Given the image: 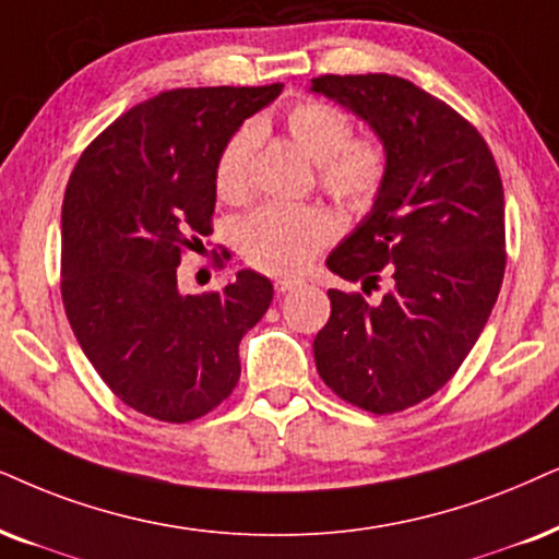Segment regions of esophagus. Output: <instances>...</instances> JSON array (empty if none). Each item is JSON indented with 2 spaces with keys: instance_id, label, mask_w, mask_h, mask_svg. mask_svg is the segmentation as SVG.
I'll return each instance as SVG.
<instances>
[{
  "instance_id": "34e87169",
  "label": "esophagus",
  "mask_w": 559,
  "mask_h": 559,
  "mask_svg": "<svg viewBox=\"0 0 559 559\" xmlns=\"http://www.w3.org/2000/svg\"><path fill=\"white\" fill-rule=\"evenodd\" d=\"M275 292L278 294H286V292H294L296 286H301V281H296V278H275Z\"/></svg>"
}]
</instances>
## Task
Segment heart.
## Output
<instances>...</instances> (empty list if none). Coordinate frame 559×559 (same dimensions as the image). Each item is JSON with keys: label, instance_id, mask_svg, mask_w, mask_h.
<instances>
[{"label": "heart", "instance_id": "heart-1", "mask_svg": "<svg viewBox=\"0 0 559 559\" xmlns=\"http://www.w3.org/2000/svg\"><path fill=\"white\" fill-rule=\"evenodd\" d=\"M284 129L309 159L317 162V180L337 206L366 214L384 193L390 157L371 136H353V123L341 108L324 100H299L286 110ZM258 126L245 123L222 146L214 186L222 201L239 203L252 190V162ZM337 237V222L320 206L265 203L239 218L235 242L239 255L258 271L299 273L317 252Z\"/></svg>", "mask_w": 559, "mask_h": 559}]
</instances>
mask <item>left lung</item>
Returning <instances> with one entry per match:
<instances>
[{
  "mask_svg": "<svg viewBox=\"0 0 559 559\" xmlns=\"http://www.w3.org/2000/svg\"><path fill=\"white\" fill-rule=\"evenodd\" d=\"M312 90L377 131L390 157L384 193L328 258L369 305L330 288V320L314 361L337 397L392 415L441 390L477 343L506 273L503 182L467 118L418 84L390 74H324Z\"/></svg>",
  "mask_w": 559,
  "mask_h": 559,
  "instance_id": "obj_1",
  "label": "left lung"
}]
</instances>
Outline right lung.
<instances>
[{
	"label": "right lung",
	"mask_w": 559,
	"mask_h": 559,
	"mask_svg": "<svg viewBox=\"0 0 559 559\" xmlns=\"http://www.w3.org/2000/svg\"><path fill=\"white\" fill-rule=\"evenodd\" d=\"M281 90L159 92L92 139L69 178L67 320L110 392L154 420L190 423L222 405L239 381V341L273 301L271 281L252 271L182 296L178 265L214 231L218 152ZM214 260L224 267L229 252Z\"/></svg>",
	"instance_id": "right-lung-1"
}]
</instances>
